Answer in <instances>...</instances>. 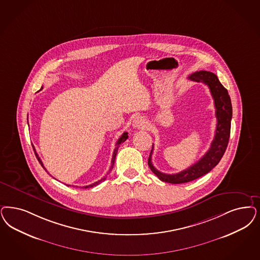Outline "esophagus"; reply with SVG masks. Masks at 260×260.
<instances>
[{
  "label": "esophagus",
  "instance_id": "1",
  "mask_svg": "<svg viewBox=\"0 0 260 260\" xmlns=\"http://www.w3.org/2000/svg\"><path fill=\"white\" fill-rule=\"evenodd\" d=\"M145 124H146V121H145L143 117L137 116L134 120V126L135 127H143Z\"/></svg>",
  "mask_w": 260,
  "mask_h": 260
}]
</instances>
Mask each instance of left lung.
I'll use <instances>...</instances> for the list:
<instances>
[{"mask_svg":"<svg viewBox=\"0 0 260 260\" xmlns=\"http://www.w3.org/2000/svg\"><path fill=\"white\" fill-rule=\"evenodd\" d=\"M188 79L197 82H204L209 87L212 98L214 100L217 125L214 139L211 142L210 148L206 152V154L195 164L178 174H164L155 169L152 163V147L148 159L150 169L162 181L174 184L192 181L212 170L223 157L231 135V123L233 117L232 102L228 90L221 84L217 76L211 72L199 71L190 75Z\"/></svg>","mask_w":260,"mask_h":260,"instance_id":"8db88e82","label":"left lung"}]
</instances>
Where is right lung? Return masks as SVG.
<instances>
[{
	"label": "right lung",
	"mask_w": 260,
	"mask_h": 260,
	"mask_svg": "<svg viewBox=\"0 0 260 260\" xmlns=\"http://www.w3.org/2000/svg\"><path fill=\"white\" fill-rule=\"evenodd\" d=\"M127 137H128V135H127V133H124L122 136L118 139V141H117L116 147H115V149H114V152H113V154H112V159H111V166H110V168H109V171H108V174H109L111 170L113 169V166H114V162H115V158H116V154L117 152H118V148H119V146L121 145V144L123 143V142H125V140L127 139ZM32 148H34V151H35V153H36V158H37V160L39 161V163L41 164V166L44 168L46 170L45 167H44V165H43V163H42V160L40 159V157L38 156V154L36 153V149H35V147L32 146ZM106 179V178H103V179H100L98 181H96V182H94V183H92V184H90V185H86V186H82L81 188H90V187H93V186H96V185H98L99 183H101L102 181H104ZM67 186H70V185H67Z\"/></svg>",
	"instance_id": "right-lung-1"
}]
</instances>
